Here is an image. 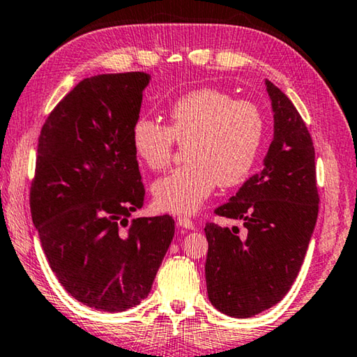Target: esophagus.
I'll list each match as a JSON object with an SVG mask.
<instances>
[{
	"mask_svg": "<svg viewBox=\"0 0 357 357\" xmlns=\"http://www.w3.org/2000/svg\"><path fill=\"white\" fill-rule=\"evenodd\" d=\"M178 225H179V227H183V229H189V230L195 229L194 220L189 219V218H185V216H179V218H178Z\"/></svg>",
	"mask_w": 357,
	"mask_h": 357,
	"instance_id": "1",
	"label": "esophagus"
}]
</instances>
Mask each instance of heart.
<instances>
[{
	"label": "heart",
	"mask_w": 357,
	"mask_h": 357,
	"mask_svg": "<svg viewBox=\"0 0 357 357\" xmlns=\"http://www.w3.org/2000/svg\"><path fill=\"white\" fill-rule=\"evenodd\" d=\"M265 137L259 107L218 89H197L168 107V123L149 117L133 122L130 139L137 157L152 172L165 169L176 144L188 163L152 185L155 205L192 214L218 185H236L250 176Z\"/></svg>",
	"instance_id": "b5f03b06"
}]
</instances>
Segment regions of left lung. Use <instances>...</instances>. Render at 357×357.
<instances>
[{"instance_id":"left-lung-1","label":"left lung","mask_w":357,"mask_h":357,"mask_svg":"<svg viewBox=\"0 0 357 357\" xmlns=\"http://www.w3.org/2000/svg\"><path fill=\"white\" fill-rule=\"evenodd\" d=\"M275 133L264 169L214 209L238 227L206 222L208 298L220 313L250 318L278 303L301 270L319 209L314 146L292 101L265 81Z\"/></svg>"}]
</instances>
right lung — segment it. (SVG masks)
<instances>
[{"instance_id":"obj_1","label":"right lung","mask_w":357,"mask_h":357,"mask_svg":"<svg viewBox=\"0 0 357 357\" xmlns=\"http://www.w3.org/2000/svg\"><path fill=\"white\" fill-rule=\"evenodd\" d=\"M148 84L141 71L84 79L38 139L30 208L44 254L66 292L109 313L148 297L174 235L168 214L128 220L144 203L130 132Z\"/></svg>"}]
</instances>
